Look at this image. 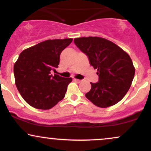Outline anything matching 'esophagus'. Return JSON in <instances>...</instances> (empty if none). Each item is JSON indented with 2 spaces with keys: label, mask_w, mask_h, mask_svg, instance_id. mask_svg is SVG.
I'll return each instance as SVG.
<instances>
[{
  "label": "esophagus",
  "mask_w": 151,
  "mask_h": 151,
  "mask_svg": "<svg viewBox=\"0 0 151 151\" xmlns=\"http://www.w3.org/2000/svg\"><path fill=\"white\" fill-rule=\"evenodd\" d=\"M74 81H77V82H78V83L81 82V79H74Z\"/></svg>",
  "instance_id": "1"
}]
</instances>
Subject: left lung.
<instances>
[{"instance_id":"1","label":"left lung","mask_w":151,"mask_h":151,"mask_svg":"<svg viewBox=\"0 0 151 151\" xmlns=\"http://www.w3.org/2000/svg\"><path fill=\"white\" fill-rule=\"evenodd\" d=\"M74 42L87 55L90 65L98 69L99 80L91 82V88L85 96L100 108H108L119 102L129 89L135 74L129 55L103 38H77Z\"/></svg>"}]
</instances>
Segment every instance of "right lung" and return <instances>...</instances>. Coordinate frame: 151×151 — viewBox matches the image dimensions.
Wrapping results in <instances>:
<instances>
[{
    "label": "right lung",
    "mask_w": 151,
    "mask_h": 151,
    "mask_svg": "<svg viewBox=\"0 0 151 151\" xmlns=\"http://www.w3.org/2000/svg\"><path fill=\"white\" fill-rule=\"evenodd\" d=\"M72 39L47 40L25 49L14 65L15 84L31 106L48 110L64 99L72 78L50 74L58 68L62 51Z\"/></svg>",
    "instance_id": "right-lung-1"
}]
</instances>
